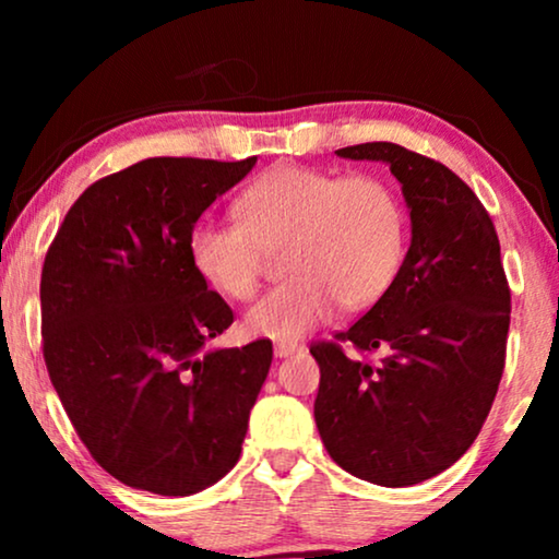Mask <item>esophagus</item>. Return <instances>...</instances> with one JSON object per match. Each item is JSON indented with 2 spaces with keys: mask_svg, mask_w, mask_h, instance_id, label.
Instances as JSON below:
<instances>
[{
  "mask_svg": "<svg viewBox=\"0 0 559 559\" xmlns=\"http://www.w3.org/2000/svg\"><path fill=\"white\" fill-rule=\"evenodd\" d=\"M297 350H302L300 343H293V341H277V343H274V356H277V358H287V356L297 354Z\"/></svg>",
  "mask_w": 559,
  "mask_h": 559,
  "instance_id": "1",
  "label": "esophagus"
}]
</instances>
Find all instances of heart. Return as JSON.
<instances>
[{
	"instance_id": "b5f03b06",
	"label": "heart",
	"mask_w": 559,
	"mask_h": 559,
	"mask_svg": "<svg viewBox=\"0 0 559 559\" xmlns=\"http://www.w3.org/2000/svg\"><path fill=\"white\" fill-rule=\"evenodd\" d=\"M236 224L201 221L188 236L190 264L205 285L249 300L262 285L264 251H282L289 280L243 318L251 335L297 341L335 308H371L394 285L407 254L402 198L377 175L282 165L234 203Z\"/></svg>"
}]
</instances>
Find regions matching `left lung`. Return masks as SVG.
<instances>
[{
    "instance_id": "1",
    "label": "left lung",
    "mask_w": 559,
    "mask_h": 559,
    "mask_svg": "<svg viewBox=\"0 0 559 559\" xmlns=\"http://www.w3.org/2000/svg\"><path fill=\"white\" fill-rule=\"evenodd\" d=\"M338 155L389 165L409 205L412 243L384 297L310 346L318 432L343 471L415 486L473 445L499 392L511 320L499 236L476 193L438 159L392 142Z\"/></svg>"
}]
</instances>
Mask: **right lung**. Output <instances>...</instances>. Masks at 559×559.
<instances>
[{
  "instance_id": "obj_1",
  "label": "right lung",
  "mask_w": 559,
  "mask_h": 559,
  "mask_svg": "<svg viewBox=\"0 0 559 559\" xmlns=\"http://www.w3.org/2000/svg\"><path fill=\"white\" fill-rule=\"evenodd\" d=\"M254 163L150 157L106 175L45 254L52 386L91 457L140 491L198 493L241 455L272 341L209 350L234 310L198 277L188 236Z\"/></svg>"
}]
</instances>
